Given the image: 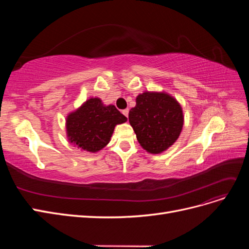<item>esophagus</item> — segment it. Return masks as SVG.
<instances>
[{"label": "esophagus", "mask_w": 249, "mask_h": 249, "mask_svg": "<svg viewBox=\"0 0 249 249\" xmlns=\"http://www.w3.org/2000/svg\"><path fill=\"white\" fill-rule=\"evenodd\" d=\"M123 114H124L125 117L129 116V109H124V110H123Z\"/></svg>", "instance_id": "esophagus-1"}]
</instances>
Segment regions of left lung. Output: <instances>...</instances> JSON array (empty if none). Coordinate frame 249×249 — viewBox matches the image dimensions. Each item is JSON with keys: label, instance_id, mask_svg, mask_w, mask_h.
<instances>
[{"label": "left lung", "instance_id": "1", "mask_svg": "<svg viewBox=\"0 0 249 249\" xmlns=\"http://www.w3.org/2000/svg\"><path fill=\"white\" fill-rule=\"evenodd\" d=\"M129 122L140 145L150 154H160L178 138L184 116L180 105L169 94L144 92L136 97Z\"/></svg>", "mask_w": 249, "mask_h": 249}]
</instances>
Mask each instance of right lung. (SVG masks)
Segmentation results:
<instances>
[{"label":"right lung","instance_id":"obj_1","mask_svg":"<svg viewBox=\"0 0 249 249\" xmlns=\"http://www.w3.org/2000/svg\"><path fill=\"white\" fill-rule=\"evenodd\" d=\"M125 122L115 106H104L100 99L92 97L67 116V137L78 147L95 153L108 144L115 125Z\"/></svg>","mask_w":249,"mask_h":249}]
</instances>
